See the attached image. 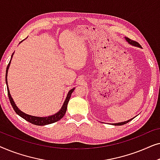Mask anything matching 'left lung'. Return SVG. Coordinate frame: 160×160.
Here are the masks:
<instances>
[{"mask_svg":"<svg viewBox=\"0 0 160 160\" xmlns=\"http://www.w3.org/2000/svg\"><path fill=\"white\" fill-rule=\"evenodd\" d=\"M124 38H125V40H126L127 41H128V43H130V45H132V46H134V47H141V45H140L138 43L135 42V41H132V40H131V39L128 38H127V37H124ZM135 117H133L132 119H130L128 120V121H125V122H119V123H114V124H113V125H116V126L123 125V124H127V123H128L129 122L131 121V120L134 119Z\"/></svg>","mask_w":160,"mask_h":160,"instance_id":"left-lung-1","label":"left lung"}]
</instances>
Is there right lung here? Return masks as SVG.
I'll list each match as a JSON object with an SVG mask.
<instances>
[{
	"label": "right lung",
	"mask_w": 160,
	"mask_h": 160,
	"mask_svg": "<svg viewBox=\"0 0 160 160\" xmlns=\"http://www.w3.org/2000/svg\"><path fill=\"white\" fill-rule=\"evenodd\" d=\"M25 39H24V40H25ZM23 41H22L21 42H22ZM21 42H19V43H20ZM14 52L12 54V57H11L10 62H9V63H8L7 68H6V86H7V91H8V98H9L10 102H11V104H12V106L13 107V108H14V110L15 111V112H16L17 114L19 116V117H21L22 118H23L24 119H25L26 121L29 122L31 124H35V125H39V126H44V125H47V124L54 123V122H58L60 119H62V118L64 117L65 112H66L68 103L70 98H71V94L73 93V92L74 91L75 88L71 89V90L68 92V95H67V97H66V98H65V100L64 101V103H63V105H62V108H60V110L58 112H57L56 113H54V114H53V115L47 116V117H36V116H32V115H30V114H27V113H24L23 111H22L20 109H19L18 107L16 106V104H15L14 100H13L12 95H11V94H10L9 89H8V82H7L8 71V68H9V66H10V64H11V61H12V59L13 58V55H14Z\"/></svg>",
	"instance_id": "right-lung-1"
}]
</instances>
